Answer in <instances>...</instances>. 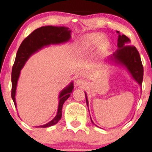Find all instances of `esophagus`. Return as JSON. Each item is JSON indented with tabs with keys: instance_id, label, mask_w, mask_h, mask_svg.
<instances>
[{
	"instance_id": "34e87169",
	"label": "esophagus",
	"mask_w": 152,
	"mask_h": 152,
	"mask_svg": "<svg viewBox=\"0 0 152 152\" xmlns=\"http://www.w3.org/2000/svg\"><path fill=\"white\" fill-rule=\"evenodd\" d=\"M76 84L77 86H84V85L86 84V82L84 80H82V79H79L76 81Z\"/></svg>"
}]
</instances>
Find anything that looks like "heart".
I'll return each instance as SVG.
<instances>
[{
	"mask_svg": "<svg viewBox=\"0 0 152 152\" xmlns=\"http://www.w3.org/2000/svg\"><path fill=\"white\" fill-rule=\"evenodd\" d=\"M104 38V35L100 33H91L86 34L81 39L79 43L80 48L82 50H87L95 47L99 42V50L102 53L107 51L110 46V43L107 39Z\"/></svg>",
	"mask_w": 152,
	"mask_h": 152,
	"instance_id": "obj_1",
	"label": "heart"
}]
</instances>
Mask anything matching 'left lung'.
I'll list each match as a JSON object with an SVG mask.
<instances>
[{"mask_svg": "<svg viewBox=\"0 0 152 152\" xmlns=\"http://www.w3.org/2000/svg\"><path fill=\"white\" fill-rule=\"evenodd\" d=\"M118 33H119L117 31ZM130 40L125 35L119 34L118 39V49L113 53V57L118 64L126 66L129 71L132 75L133 77L137 81L139 84L142 85L143 80V66L141 61L140 56L138 50L134 45L129 44ZM86 101L88 106V99L86 94ZM91 122H93L92 120Z\"/></svg>", "mask_w": 152, "mask_h": 152, "instance_id": "left-lung-1", "label": "left lung"}]
</instances>
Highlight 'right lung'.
<instances>
[{"label":"right lung","instance_id":"1","mask_svg":"<svg viewBox=\"0 0 152 152\" xmlns=\"http://www.w3.org/2000/svg\"><path fill=\"white\" fill-rule=\"evenodd\" d=\"M70 32L66 27H54L43 26L37 28L29 34L23 41L18 48L16 53V59L14 61L12 70V98L13 99L14 105H16L15 94L17 81L20 75V71L24 66L28 58L33 53L38 50L45 45L55 43H64L68 41L70 38ZM73 84L71 83L69 86L60 93L59 103L58 107L57 115L50 122L44 125L39 126V127L45 128L57 124L61 118L62 107L64 103L70 96V93L73 90Z\"/></svg>","mask_w":152,"mask_h":152}]
</instances>
